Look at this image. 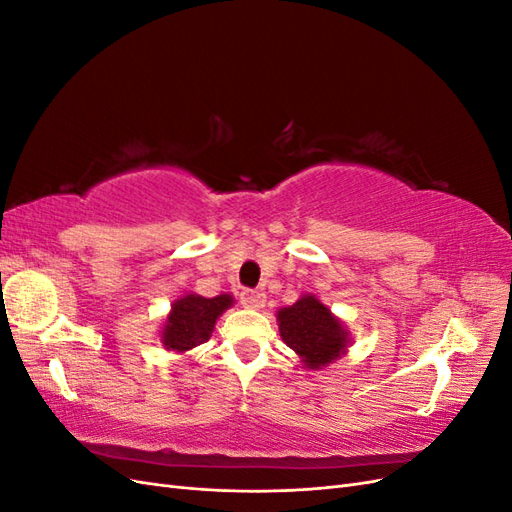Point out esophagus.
<instances>
[{
	"label": "esophagus",
	"instance_id": "obj_1",
	"mask_svg": "<svg viewBox=\"0 0 512 512\" xmlns=\"http://www.w3.org/2000/svg\"><path fill=\"white\" fill-rule=\"evenodd\" d=\"M239 299H241V303H243L245 307H262V305H265V301H267V294L262 292V290H250V288H245V290H241Z\"/></svg>",
	"mask_w": 512,
	"mask_h": 512
}]
</instances>
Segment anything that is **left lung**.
<instances>
[{"label": "left lung", "instance_id": "obj_1", "mask_svg": "<svg viewBox=\"0 0 512 512\" xmlns=\"http://www.w3.org/2000/svg\"><path fill=\"white\" fill-rule=\"evenodd\" d=\"M284 344L297 352L309 369H318L346 352V331L314 297H303L277 312Z\"/></svg>", "mask_w": 512, "mask_h": 512}]
</instances>
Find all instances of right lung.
<instances>
[{"instance_id":"right-lung-1","label":"right lung","mask_w":512,"mask_h":512,"mask_svg":"<svg viewBox=\"0 0 512 512\" xmlns=\"http://www.w3.org/2000/svg\"><path fill=\"white\" fill-rule=\"evenodd\" d=\"M232 305L228 294L205 299L198 294H185L183 299L175 301L166 327L162 331V342L168 350H190L194 346L205 344L213 333V324L222 316L224 309Z\"/></svg>"}]
</instances>
